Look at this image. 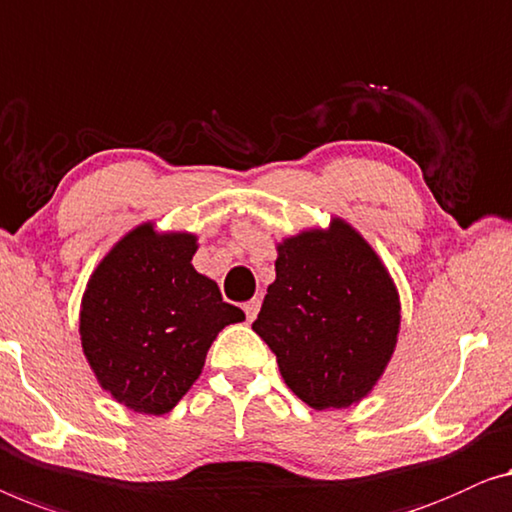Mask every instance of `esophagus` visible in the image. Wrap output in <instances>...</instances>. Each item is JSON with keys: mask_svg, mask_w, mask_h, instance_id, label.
Returning <instances> with one entry per match:
<instances>
[{"mask_svg": "<svg viewBox=\"0 0 512 512\" xmlns=\"http://www.w3.org/2000/svg\"><path fill=\"white\" fill-rule=\"evenodd\" d=\"M259 306H262V301H259V299H250V301H246V304H243V311H246L248 322H253L257 318Z\"/></svg>", "mask_w": 512, "mask_h": 512, "instance_id": "esophagus-1", "label": "esophagus"}]
</instances>
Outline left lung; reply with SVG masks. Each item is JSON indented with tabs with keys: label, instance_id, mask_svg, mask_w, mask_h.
<instances>
[{
	"label": "left lung",
	"instance_id": "8db88e82",
	"mask_svg": "<svg viewBox=\"0 0 512 512\" xmlns=\"http://www.w3.org/2000/svg\"><path fill=\"white\" fill-rule=\"evenodd\" d=\"M390 273L355 229L304 232L278 246L255 334L285 383L315 410L345 408L371 392L399 334Z\"/></svg>",
	"mask_w": 512,
	"mask_h": 512
}]
</instances>
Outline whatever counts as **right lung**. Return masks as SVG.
I'll list each match as a JSON object with an SVG mask.
<instances>
[{"label": "right lung", "mask_w": 512, "mask_h": 512, "mask_svg": "<svg viewBox=\"0 0 512 512\" xmlns=\"http://www.w3.org/2000/svg\"><path fill=\"white\" fill-rule=\"evenodd\" d=\"M194 250L192 234L157 236L143 225L104 257L85 290V357L104 390L139 413H169L199 378L215 336L246 320L194 271Z\"/></svg>", "instance_id": "right-lung-1"}]
</instances>
